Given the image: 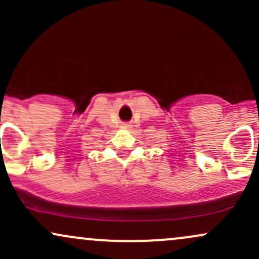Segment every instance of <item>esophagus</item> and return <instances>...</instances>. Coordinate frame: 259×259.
I'll use <instances>...</instances> for the list:
<instances>
[{
    "mask_svg": "<svg viewBox=\"0 0 259 259\" xmlns=\"http://www.w3.org/2000/svg\"><path fill=\"white\" fill-rule=\"evenodd\" d=\"M123 126L126 127V129H129V127H132V124H130V123H124Z\"/></svg>",
    "mask_w": 259,
    "mask_h": 259,
    "instance_id": "1",
    "label": "esophagus"
}]
</instances>
